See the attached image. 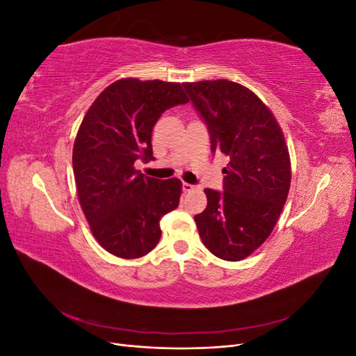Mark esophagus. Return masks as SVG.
<instances>
[{
	"mask_svg": "<svg viewBox=\"0 0 356 356\" xmlns=\"http://www.w3.org/2000/svg\"><path fill=\"white\" fill-rule=\"evenodd\" d=\"M195 188H196V186L188 184V182H182V190L184 191H193Z\"/></svg>",
	"mask_w": 356,
	"mask_h": 356,
	"instance_id": "1",
	"label": "esophagus"
}]
</instances>
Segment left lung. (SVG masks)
I'll list each match as a JSON object with an SVG mask.
<instances>
[{
  "label": "left lung",
  "instance_id": "obj_1",
  "mask_svg": "<svg viewBox=\"0 0 356 356\" xmlns=\"http://www.w3.org/2000/svg\"><path fill=\"white\" fill-rule=\"evenodd\" d=\"M182 86L208 127L212 153L229 157L224 190L204 188L207 209L195 217L199 236L221 260H243L270 236L288 196L291 165L282 131L242 84L207 80Z\"/></svg>",
  "mask_w": 356,
  "mask_h": 356
}]
</instances>
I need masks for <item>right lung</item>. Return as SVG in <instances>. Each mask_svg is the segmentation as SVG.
Here are the masks:
<instances>
[{
	"label": "right lung",
	"mask_w": 356,
	"mask_h": 356,
	"mask_svg": "<svg viewBox=\"0 0 356 356\" xmlns=\"http://www.w3.org/2000/svg\"><path fill=\"white\" fill-rule=\"evenodd\" d=\"M187 102L178 83L122 79L83 118L72 149L77 195L95 239L115 257L139 258L154 250L160 218L179 204V179L145 177L135 163L154 160L156 122Z\"/></svg>",
	"instance_id": "obj_1"
}]
</instances>
